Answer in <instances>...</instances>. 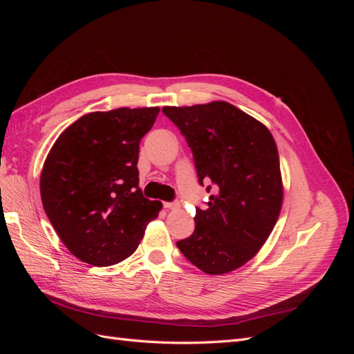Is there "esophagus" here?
I'll use <instances>...</instances> for the list:
<instances>
[{
  "label": "esophagus",
  "mask_w": 354,
  "mask_h": 354,
  "mask_svg": "<svg viewBox=\"0 0 354 354\" xmlns=\"http://www.w3.org/2000/svg\"><path fill=\"white\" fill-rule=\"evenodd\" d=\"M164 208H167V209H177V208H180V203L178 202H164Z\"/></svg>",
  "instance_id": "obj_1"
}]
</instances>
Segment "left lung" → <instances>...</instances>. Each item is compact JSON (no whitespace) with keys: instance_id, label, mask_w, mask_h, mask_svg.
Returning a JSON list of instances; mask_svg holds the SVG:
<instances>
[{"instance_id":"8db88e82","label":"left lung","mask_w":354,"mask_h":354,"mask_svg":"<svg viewBox=\"0 0 354 354\" xmlns=\"http://www.w3.org/2000/svg\"><path fill=\"white\" fill-rule=\"evenodd\" d=\"M162 112L186 137L199 185H214L208 207L196 208L195 232L177 242L178 250L207 274L236 270L260 251L279 218L283 186L274 138L227 102L165 106Z\"/></svg>"}]
</instances>
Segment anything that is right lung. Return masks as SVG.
Here are the masks:
<instances>
[{
    "mask_svg": "<svg viewBox=\"0 0 354 354\" xmlns=\"http://www.w3.org/2000/svg\"><path fill=\"white\" fill-rule=\"evenodd\" d=\"M159 108L81 116L53 145L41 171L42 207L66 248L95 267L130 257L162 208L138 187V146Z\"/></svg>",
    "mask_w": 354,
    "mask_h": 354,
    "instance_id": "obj_1",
    "label": "right lung"
}]
</instances>
